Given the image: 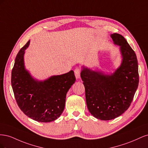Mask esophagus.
Returning <instances> with one entry per match:
<instances>
[{
  "label": "esophagus",
  "mask_w": 148,
  "mask_h": 148,
  "mask_svg": "<svg viewBox=\"0 0 148 148\" xmlns=\"http://www.w3.org/2000/svg\"><path fill=\"white\" fill-rule=\"evenodd\" d=\"M74 72H75V75L76 78L77 79L80 78V69L78 68H77L75 70Z\"/></svg>",
  "instance_id": "obj_1"
}]
</instances>
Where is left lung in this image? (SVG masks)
I'll return each mask as SVG.
<instances>
[{"mask_svg":"<svg viewBox=\"0 0 148 148\" xmlns=\"http://www.w3.org/2000/svg\"><path fill=\"white\" fill-rule=\"evenodd\" d=\"M110 37L120 47V65L109 73L84 65L81 70L88 109L101 120L114 119L124 113L131 104L139 83L135 52L122 35L113 33Z\"/></svg>","mask_w":148,"mask_h":148,"instance_id":"left-lung-1","label":"left lung"}]
</instances>
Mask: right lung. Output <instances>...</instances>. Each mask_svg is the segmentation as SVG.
I'll list each match as a JSON object with an SVG mask.
<instances>
[{
	"label": "right lung",
	"mask_w": 148,
	"mask_h": 148,
	"mask_svg": "<svg viewBox=\"0 0 148 148\" xmlns=\"http://www.w3.org/2000/svg\"><path fill=\"white\" fill-rule=\"evenodd\" d=\"M30 40L15 58L12 71V86L18 106L28 117L39 122H51L65 109L66 95L75 82L73 70L52 75L44 80L34 78L25 65V50Z\"/></svg>",
	"instance_id": "add662e5"
}]
</instances>
